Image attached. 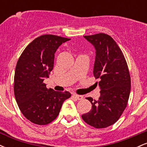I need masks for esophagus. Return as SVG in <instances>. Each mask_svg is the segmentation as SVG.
I'll return each instance as SVG.
<instances>
[{
	"label": "esophagus",
	"instance_id": "34e87169",
	"mask_svg": "<svg viewBox=\"0 0 147 147\" xmlns=\"http://www.w3.org/2000/svg\"><path fill=\"white\" fill-rule=\"evenodd\" d=\"M73 96L76 99H78V100H82V99H83L84 98V97L82 95H77V94H74Z\"/></svg>",
	"mask_w": 147,
	"mask_h": 147
}]
</instances>
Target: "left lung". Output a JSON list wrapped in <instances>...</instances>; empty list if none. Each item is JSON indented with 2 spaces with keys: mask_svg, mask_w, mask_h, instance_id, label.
I'll use <instances>...</instances> for the list:
<instances>
[{
  "mask_svg": "<svg viewBox=\"0 0 147 147\" xmlns=\"http://www.w3.org/2000/svg\"><path fill=\"white\" fill-rule=\"evenodd\" d=\"M84 36L96 50L93 75L99 79L101 90L97 100L87 97L92 109L82 117L90 126L103 129L115 124L125 110L131 77L125 57L112 37L104 33Z\"/></svg>",
  "mask_w": 147,
  "mask_h": 147,
  "instance_id": "8db88e82",
  "label": "left lung"
}]
</instances>
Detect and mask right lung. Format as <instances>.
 Masks as SVG:
<instances>
[{"mask_svg": "<svg viewBox=\"0 0 147 147\" xmlns=\"http://www.w3.org/2000/svg\"><path fill=\"white\" fill-rule=\"evenodd\" d=\"M69 40L41 35L25 48L18 59L14 80L15 98L23 115L34 124L45 125L55 120L64 101L71 96L68 91L47 88L43 83L53 69L55 52Z\"/></svg>", "mask_w": 147, "mask_h": 147, "instance_id": "1", "label": "right lung"}]
</instances>
